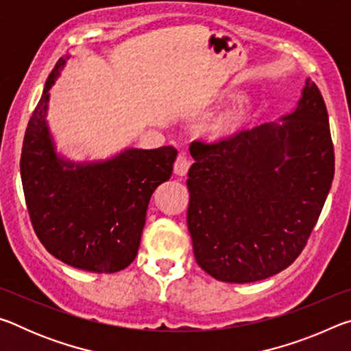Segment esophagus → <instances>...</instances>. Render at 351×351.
I'll return each instance as SVG.
<instances>
[{
	"mask_svg": "<svg viewBox=\"0 0 351 351\" xmlns=\"http://www.w3.org/2000/svg\"><path fill=\"white\" fill-rule=\"evenodd\" d=\"M192 165V159H190L186 153H180V156L176 158L175 165H173V171L178 176H186L187 171Z\"/></svg>",
	"mask_w": 351,
	"mask_h": 351,
	"instance_id": "esophagus-1",
	"label": "esophagus"
}]
</instances>
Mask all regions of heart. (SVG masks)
<instances>
[{
	"instance_id": "heart-1",
	"label": "heart",
	"mask_w": 351,
	"mask_h": 351,
	"mask_svg": "<svg viewBox=\"0 0 351 351\" xmlns=\"http://www.w3.org/2000/svg\"><path fill=\"white\" fill-rule=\"evenodd\" d=\"M247 112H249V104L246 100H243V102L239 104V106H235L232 111H229L224 117L219 119L215 130L218 133H223L226 130H230L237 125H240V123L247 117Z\"/></svg>"
}]
</instances>
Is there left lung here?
<instances>
[{
  "label": "left lung",
  "instance_id": "obj_1",
  "mask_svg": "<svg viewBox=\"0 0 351 351\" xmlns=\"http://www.w3.org/2000/svg\"><path fill=\"white\" fill-rule=\"evenodd\" d=\"M187 228L197 263L221 282L268 278L299 257L335 176L328 112L306 79L295 108L232 138L192 142Z\"/></svg>",
  "mask_w": 351,
  "mask_h": 351
}]
</instances>
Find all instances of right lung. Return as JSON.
<instances>
[{"mask_svg":"<svg viewBox=\"0 0 351 351\" xmlns=\"http://www.w3.org/2000/svg\"><path fill=\"white\" fill-rule=\"evenodd\" d=\"M71 54L57 62L27 123L21 182L35 234L63 263L91 272L125 269L138 255L150 198L170 180L176 148L127 147L105 159L74 161L57 150L47 123L49 90Z\"/></svg>","mask_w":351,"mask_h":351,"instance_id":"add662e5","label":"right lung"}]
</instances>
